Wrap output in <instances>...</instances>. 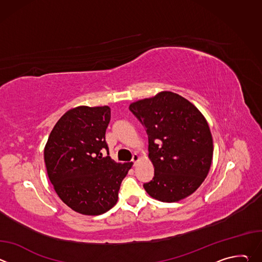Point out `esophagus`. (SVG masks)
Segmentation results:
<instances>
[{
	"instance_id": "1",
	"label": "esophagus",
	"mask_w": 262,
	"mask_h": 262,
	"mask_svg": "<svg viewBox=\"0 0 262 262\" xmlns=\"http://www.w3.org/2000/svg\"><path fill=\"white\" fill-rule=\"evenodd\" d=\"M138 160H139V156H138V155H137V154H135V155H134V156H133V159H132V162H133V163H134V165H135V164H136V162H137V161H138Z\"/></svg>"
}]
</instances>
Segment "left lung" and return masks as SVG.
<instances>
[{"label":"left lung","instance_id":"obj_1","mask_svg":"<svg viewBox=\"0 0 262 262\" xmlns=\"http://www.w3.org/2000/svg\"><path fill=\"white\" fill-rule=\"evenodd\" d=\"M146 127L155 177L143 184L152 198L175 202L193 194L206 178L213 143L200 111L182 96L164 91L129 105Z\"/></svg>","mask_w":262,"mask_h":262}]
</instances>
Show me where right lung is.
Masks as SVG:
<instances>
[{"instance_id":"right-lung-1","label":"right lung","mask_w":262,"mask_h":262,"mask_svg":"<svg viewBox=\"0 0 262 262\" xmlns=\"http://www.w3.org/2000/svg\"><path fill=\"white\" fill-rule=\"evenodd\" d=\"M110 120L106 105L69 110L54 126L45 148L48 175L56 193L67 206L83 214L97 215L113 207L133 166L117 164L108 157L105 130Z\"/></svg>"}]
</instances>
